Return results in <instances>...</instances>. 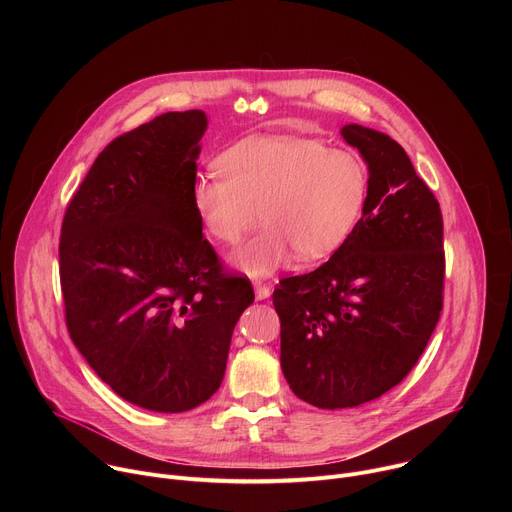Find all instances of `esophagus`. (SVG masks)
I'll use <instances>...</instances> for the list:
<instances>
[{"mask_svg": "<svg viewBox=\"0 0 512 512\" xmlns=\"http://www.w3.org/2000/svg\"><path fill=\"white\" fill-rule=\"evenodd\" d=\"M253 285H255V298H257V300H267V298L271 296V289H269L265 283L255 281Z\"/></svg>", "mask_w": 512, "mask_h": 512, "instance_id": "obj_1", "label": "esophagus"}]
</instances>
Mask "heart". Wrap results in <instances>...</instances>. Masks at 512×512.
Segmentation results:
<instances>
[{"instance_id":"1","label":"heart","mask_w":512,"mask_h":512,"mask_svg":"<svg viewBox=\"0 0 512 512\" xmlns=\"http://www.w3.org/2000/svg\"><path fill=\"white\" fill-rule=\"evenodd\" d=\"M223 172L194 178L192 206L206 233L235 245L261 221L265 227L231 257L251 277L334 253L356 229L371 194L367 162L320 139L255 135L221 156Z\"/></svg>"}]
</instances>
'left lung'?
Instances as JSON below:
<instances>
[{"label": "left lung", "mask_w": 512, "mask_h": 512, "mask_svg": "<svg viewBox=\"0 0 512 512\" xmlns=\"http://www.w3.org/2000/svg\"><path fill=\"white\" fill-rule=\"evenodd\" d=\"M340 133L369 164V202L324 265L273 291L281 371L320 409L356 407L399 385L444 306L440 202L395 139L356 123Z\"/></svg>", "instance_id": "obj_1"}]
</instances>
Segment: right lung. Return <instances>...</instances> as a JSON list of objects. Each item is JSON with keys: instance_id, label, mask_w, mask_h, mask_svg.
Here are the masks:
<instances>
[{"instance_id": "1", "label": "right lung", "mask_w": 512, "mask_h": 512, "mask_svg": "<svg viewBox=\"0 0 512 512\" xmlns=\"http://www.w3.org/2000/svg\"><path fill=\"white\" fill-rule=\"evenodd\" d=\"M204 111H172L115 137L70 198L60 233L68 334L125 401L180 413L221 387L253 304L192 206Z\"/></svg>"}]
</instances>
